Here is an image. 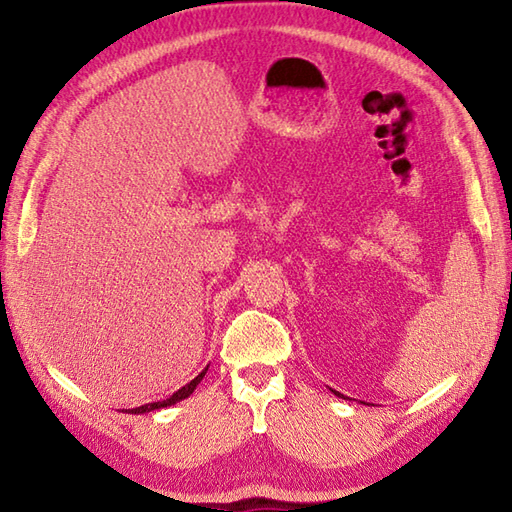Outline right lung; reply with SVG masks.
Here are the masks:
<instances>
[{"label": "right lung", "instance_id": "right-lung-1", "mask_svg": "<svg viewBox=\"0 0 512 512\" xmlns=\"http://www.w3.org/2000/svg\"><path fill=\"white\" fill-rule=\"evenodd\" d=\"M206 369H209V367H204L202 369V372L198 374V376H195L193 380H191V383H187V385H184L182 389H178L176 391V394H171L167 400H158V402H149V405H143V407H136V409H132V413H149V411H154V409H160V407H169V405H176V402L178 400H184V398H189L191 394H193V389L195 387H198V383H200V380L204 378V374H206Z\"/></svg>", "mask_w": 512, "mask_h": 512}]
</instances>
